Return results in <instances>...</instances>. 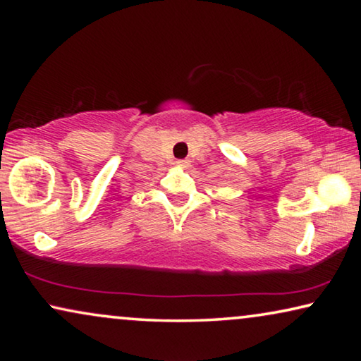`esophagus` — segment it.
I'll list each match as a JSON object with an SVG mask.
<instances>
[{
  "mask_svg": "<svg viewBox=\"0 0 361 361\" xmlns=\"http://www.w3.org/2000/svg\"><path fill=\"white\" fill-rule=\"evenodd\" d=\"M175 166L181 167V169H186V167H189V162L188 161H176Z\"/></svg>",
  "mask_w": 361,
  "mask_h": 361,
  "instance_id": "1",
  "label": "esophagus"
}]
</instances>
